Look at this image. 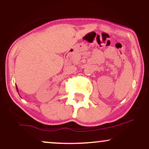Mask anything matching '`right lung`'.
<instances>
[{"mask_svg": "<svg viewBox=\"0 0 149 149\" xmlns=\"http://www.w3.org/2000/svg\"><path fill=\"white\" fill-rule=\"evenodd\" d=\"M16 89H17V92H18V89H17V87H16Z\"/></svg>", "mask_w": 149, "mask_h": 149, "instance_id": "1", "label": "right lung"}]
</instances>
